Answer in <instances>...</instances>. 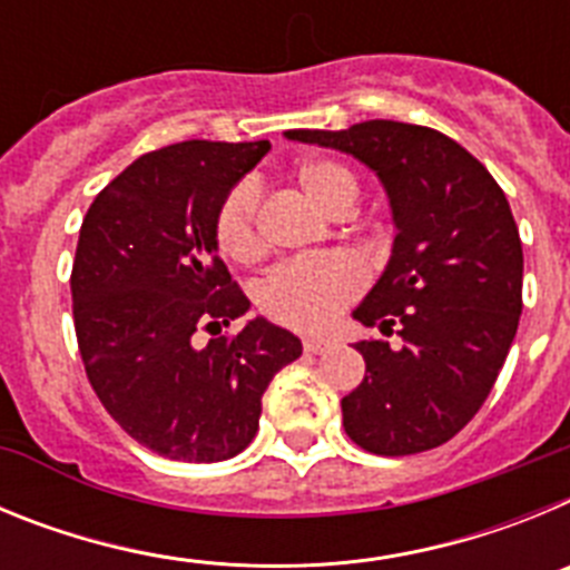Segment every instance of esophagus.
Here are the masks:
<instances>
[{
	"label": "esophagus",
	"mask_w": 570,
	"mask_h": 570,
	"mask_svg": "<svg viewBox=\"0 0 570 570\" xmlns=\"http://www.w3.org/2000/svg\"><path fill=\"white\" fill-rule=\"evenodd\" d=\"M302 347H305L308 354H325L331 347V340L328 336H305V340H302Z\"/></svg>",
	"instance_id": "1"
}]
</instances>
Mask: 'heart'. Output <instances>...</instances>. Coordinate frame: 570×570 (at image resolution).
Here are the masks:
<instances>
[{
	"instance_id": "heart-1",
	"label": "heart",
	"mask_w": 570,
	"mask_h": 570,
	"mask_svg": "<svg viewBox=\"0 0 570 570\" xmlns=\"http://www.w3.org/2000/svg\"><path fill=\"white\" fill-rule=\"evenodd\" d=\"M294 179L308 203L325 216H347L360 203V179L347 165L325 156L302 159ZM216 245L228 259L256 262L265 250L259 228V188L239 183L225 194L214 219ZM365 288V274L354 259L331 254L279 265L259 285L262 311L294 331H325Z\"/></svg>"
}]
</instances>
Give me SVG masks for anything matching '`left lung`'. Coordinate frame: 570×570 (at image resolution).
I'll list each match as a JSON object with an SVG mask.
<instances>
[{
	"instance_id": "8db88e82",
	"label": "left lung",
	"mask_w": 570,
	"mask_h": 570,
	"mask_svg": "<svg viewBox=\"0 0 570 570\" xmlns=\"http://www.w3.org/2000/svg\"><path fill=\"white\" fill-rule=\"evenodd\" d=\"M376 170L396 223L394 254L356 320L365 380L342 400V425L380 456L431 451L456 436L500 376L522 314V242L485 165L451 136L371 119L347 130H288Z\"/></svg>"
}]
</instances>
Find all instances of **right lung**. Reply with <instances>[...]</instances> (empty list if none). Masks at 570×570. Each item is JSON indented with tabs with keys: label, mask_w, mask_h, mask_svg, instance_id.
<instances>
[{
	"label": "right lung",
	"mask_w": 570,
	"mask_h": 570,
	"mask_svg": "<svg viewBox=\"0 0 570 570\" xmlns=\"http://www.w3.org/2000/svg\"><path fill=\"white\" fill-rule=\"evenodd\" d=\"M268 150L265 139L150 150L99 190L79 228L70 294L85 374L125 434L168 460L245 451L265 387L302 354L265 320L196 347L199 331L250 305L216 254L214 219Z\"/></svg>",
	"instance_id": "obj_1"
}]
</instances>
